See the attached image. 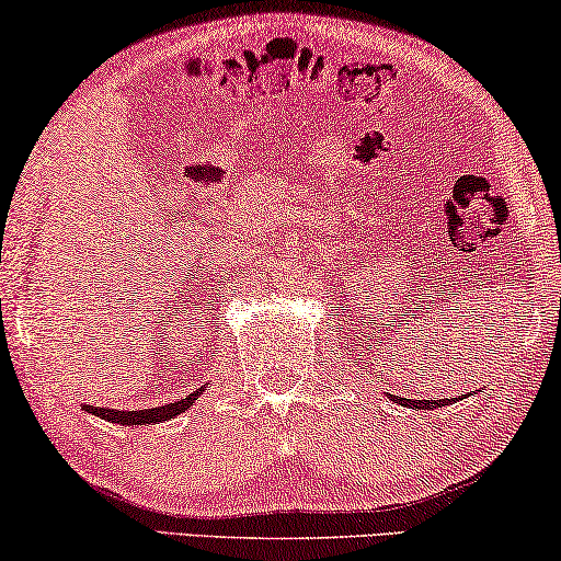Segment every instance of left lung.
Segmentation results:
<instances>
[{
  "mask_svg": "<svg viewBox=\"0 0 561 561\" xmlns=\"http://www.w3.org/2000/svg\"><path fill=\"white\" fill-rule=\"evenodd\" d=\"M393 401L398 405H405V409H421V411H434V409H442V405H449V398H439V401H413V398H401V396H393Z\"/></svg>",
  "mask_w": 561,
  "mask_h": 561,
  "instance_id": "obj_1",
  "label": "left lung"
}]
</instances>
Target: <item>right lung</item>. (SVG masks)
Instances as JSON below:
<instances>
[{
	"instance_id": "right-lung-1",
	"label": "right lung",
	"mask_w": 561,
	"mask_h": 561,
	"mask_svg": "<svg viewBox=\"0 0 561 561\" xmlns=\"http://www.w3.org/2000/svg\"><path fill=\"white\" fill-rule=\"evenodd\" d=\"M206 388V386H204ZM204 388H196L194 393L186 398H179V401L158 405V409H142V411H117V409H106V405H83V411L91 413V416H99L110 424H119V426H145V424H163V421L181 416L183 411H188L198 396L204 393Z\"/></svg>"
}]
</instances>
